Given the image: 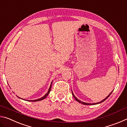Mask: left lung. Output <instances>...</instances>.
<instances>
[{
  "label": "left lung",
  "mask_w": 127,
  "mask_h": 127,
  "mask_svg": "<svg viewBox=\"0 0 127 127\" xmlns=\"http://www.w3.org/2000/svg\"><path fill=\"white\" fill-rule=\"evenodd\" d=\"M113 92V91L112 92H111V93H110V94L108 96H107V97L105 98H104V100H102L101 101H100V102H97V103H92V104H91V103H86V102H82V101H81V100H78V98H77L76 96H74V95L73 94V92H72V95H73V96L74 97V98H75V99H76V100L77 101H78V102H79V103H81V104H83V105H96V104H100V103H101V102H102L103 101H104L105 100H106L107 98H108L109 97V96L111 94V93H112Z\"/></svg>",
  "instance_id": "left-lung-1"
}]
</instances>
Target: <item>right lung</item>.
Segmentation results:
<instances>
[{
    "mask_svg": "<svg viewBox=\"0 0 127 127\" xmlns=\"http://www.w3.org/2000/svg\"><path fill=\"white\" fill-rule=\"evenodd\" d=\"M52 82H53V81H52ZM52 82H51V85H50V87H49V90H48V92H47V93L45 95L43 96V97H41V98H38V99H37V100H27V101H33V102H35V101H41V100H44V98H45L46 97H47V96L48 95H49V94L50 93V90H51V85H52ZM19 98H20V97H19Z\"/></svg>",
    "mask_w": 127,
    "mask_h": 127,
    "instance_id": "1",
    "label": "right lung"
}]
</instances>
